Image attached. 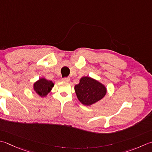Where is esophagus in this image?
<instances>
[{
  "label": "esophagus",
  "instance_id": "obj_1",
  "mask_svg": "<svg viewBox=\"0 0 152 152\" xmlns=\"http://www.w3.org/2000/svg\"><path fill=\"white\" fill-rule=\"evenodd\" d=\"M70 78H69V77H67V78H63L62 79V81L64 82H68L70 81Z\"/></svg>",
  "mask_w": 152,
  "mask_h": 152
}]
</instances>
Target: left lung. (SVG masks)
Returning a JSON list of instances; mask_svg holds the SVG:
<instances>
[{
	"label": "left lung",
	"instance_id": "8db88e82",
	"mask_svg": "<svg viewBox=\"0 0 152 152\" xmlns=\"http://www.w3.org/2000/svg\"><path fill=\"white\" fill-rule=\"evenodd\" d=\"M74 90L80 103L86 106L102 99L107 91L105 85L90 76L82 77L79 84L74 86Z\"/></svg>",
	"mask_w": 152,
	"mask_h": 152
}]
</instances>
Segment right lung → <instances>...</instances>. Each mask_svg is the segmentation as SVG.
I'll return each mask as SVG.
<instances>
[{
	"instance_id": "right-lung-1",
	"label": "right lung",
	"mask_w": 152,
	"mask_h": 152,
	"mask_svg": "<svg viewBox=\"0 0 152 152\" xmlns=\"http://www.w3.org/2000/svg\"><path fill=\"white\" fill-rule=\"evenodd\" d=\"M54 83L53 81L47 80L45 78H41L37 81L34 82V90L39 96L41 97H45L54 87Z\"/></svg>"
}]
</instances>
